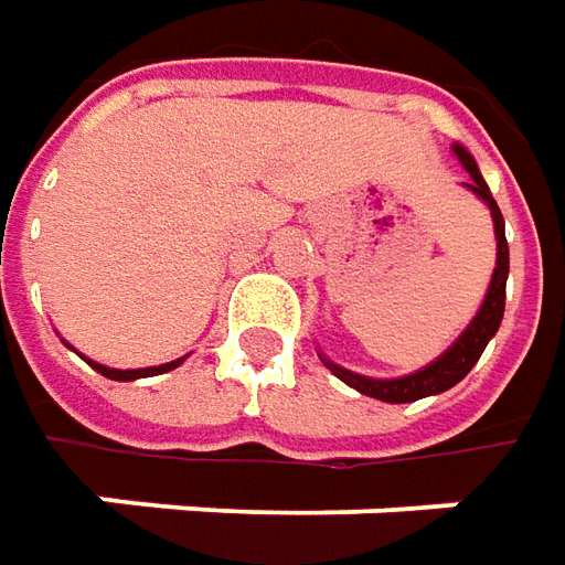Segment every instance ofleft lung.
<instances>
[{"label":"left lung","instance_id":"1","mask_svg":"<svg viewBox=\"0 0 565 565\" xmlns=\"http://www.w3.org/2000/svg\"><path fill=\"white\" fill-rule=\"evenodd\" d=\"M452 153H456V160L466 166L468 172V182H462V185H466L478 201H484L490 210L493 235H497V267H493V276H490V286L488 292H484L481 308H478V315L471 317V323L456 337V342L446 349L444 355H437L430 364H424V367L405 374V377H364V374H355V371L342 367L337 361H330L323 352H317L320 361H323L342 383H349L352 390H359V393L371 396V399L399 405V402H415L424 399V396H437V393L452 390V386L478 364L481 352L488 349L490 339L497 337L500 320H503V308H507V279H510L507 223H503V213H500V206L493 201V194H490L488 182H484L481 169L475 163V157L468 153L462 143H452Z\"/></svg>","mask_w":565,"mask_h":565}]
</instances>
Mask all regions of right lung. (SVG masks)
<instances>
[{"label": "right lung", "instance_id": "right-lung-1", "mask_svg": "<svg viewBox=\"0 0 565 565\" xmlns=\"http://www.w3.org/2000/svg\"><path fill=\"white\" fill-rule=\"evenodd\" d=\"M68 345V342H65ZM72 349V345H68ZM188 355H182V359H175V361H166V364H157V367H131V371H119V367H106V364H99V361H90V359H84L97 374H103V377H109V380H141V377H157V374H166V371H175L182 361H185Z\"/></svg>", "mask_w": 565, "mask_h": 565}]
</instances>
